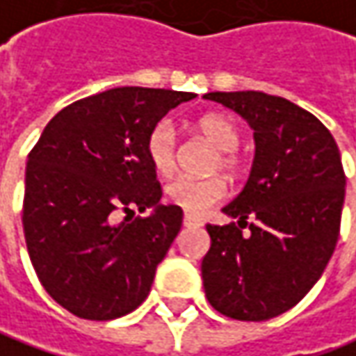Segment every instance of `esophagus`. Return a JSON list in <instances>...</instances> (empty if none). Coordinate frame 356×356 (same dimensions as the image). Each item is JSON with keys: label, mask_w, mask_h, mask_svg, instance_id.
I'll return each mask as SVG.
<instances>
[{"label": "esophagus", "mask_w": 356, "mask_h": 356, "mask_svg": "<svg viewBox=\"0 0 356 356\" xmlns=\"http://www.w3.org/2000/svg\"><path fill=\"white\" fill-rule=\"evenodd\" d=\"M183 225L185 227H201V219H197L195 215H189V213H185V217H183Z\"/></svg>", "instance_id": "1"}]
</instances>
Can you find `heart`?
<instances>
[{
	"label": "heart",
	"instance_id": "obj_1",
	"mask_svg": "<svg viewBox=\"0 0 356 356\" xmlns=\"http://www.w3.org/2000/svg\"><path fill=\"white\" fill-rule=\"evenodd\" d=\"M209 145L217 149V157L213 159V169H223L235 175L243 169V155L239 153L241 131L237 123L223 113H207L193 123ZM149 163L159 175H169L177 163V135L169 121L157 123L147 137ZM227 197V181L219 175L211 177H183L173 179L167 185V199L171 205H177L189 215H203L205 211L217 205Z\"/></svg>",
	"mask_w": 356,
	"mask_h": 356
}]
</instances>
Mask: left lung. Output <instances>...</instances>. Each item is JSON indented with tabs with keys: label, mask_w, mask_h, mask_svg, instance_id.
Masks as SVG:
<instances>
[{
	"label": "left lung",
	"mask_w": 356,
	"mask_h": 356,
	"mask_svg": "<svg viewBox=\"0 0 356 356\" xmlns=\"http://www.w3.org/2000/svg\"><path fill=\"white\" fill-rule=\"evenodd\" d=\"M203 97L245 117L257 145L245 189L223 209L239 223L207 225L205 295L225 317L267 321L301 301L334 251L347 181L341 153L317 117L285 97L263 91Z\"/></svg>",
	"instance_id": "left-lung-1"
}]
</instances>
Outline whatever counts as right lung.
Returning a JSON list of instances; mask_svg holds the SVG:
<instances>
[{"label":"right lung","instance_id":"right-lung-1","mask_svg":"<svg viewBox=\"0 0 356 356\" xmlns=\"http://www.w3.org/2000/svg\"><path fill=\"white\" fill-rule=\"evenodd\" d=\"M195 93L115 87L45 125L25 169L24 235L39 283L75 317L111 321L147 299L183 211L163 207L151 129ZM155 207L149 218L123 212Z\"/></svg>","mask_w":356,"mask_h":356}]
</instances>
